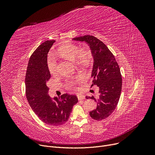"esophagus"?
Returning a JSON list of instances; mask_svg holds the SVG:
<instances>
[{"label": "esophagus", "mask_w": 155, "mask_h": 155, "mask_svg": "<svg viewBox=\"0 0 155 155\" xmlns=\"http://www.w3.org/2000/svg\"><path fill=\"white\" fill-rule=\"evenodd\" d=\"M77 97H78V101H82V100H84L85 99V97L84 95H77Z\"/></svg>", "instance_id": "esophagus-1"}]
</instances>
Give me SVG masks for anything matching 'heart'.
<instances>
[{
	"mask_svg": "<svg viewBox=\"0 0 155 155\" xmlns=\"http://www.w3.org/2000/svg\"><path fill=\"white\" fill-rule=\"evenodd\" d=\"M58 54L63 58L72 61H77L78 63H85L88 60L87 54L80 50V49L75 45H65L58 48ZM57 61L53 58L50 57L48 60V67L51 74L54 75L57 72ZM84 77L81 75H77L68 78L66 80L65 87L70 91L75 90L78 84L84 81Z\"/></svg>",
	"mask_w": 155,
	"mask_h": 155,
	"instance_id": "obj_1",
	"label": "heart"
}]
</instances>
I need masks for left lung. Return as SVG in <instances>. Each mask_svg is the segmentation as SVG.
I'll return each instance as SVG.
<instances>
[{
    "label": "left lung",
    "mask_w": 155,
    "mask_h": 155,
    "mask_svg": "<svg viewBox=\"0 0 155 155\" xmlns=\"http://www.w3.org/2000/svg\"><path fill=\"white\" fill-rule=\"evenodd\" d=\"M73 40L86 42L94 57L92 72V83L99 88V97H86L97 102L96 109L89 112L91 117L101 120L108 117L116 108L122 89V77L119 65L114 56L107 46L97 38L85 35L73 38Z\"/></svg>",
    "instance_id": "1"
}]
</instances>
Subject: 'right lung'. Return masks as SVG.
Instances as JSON below:
<instances>
[{"label":"right lung","instance_id":"obj_1","mask_svg":"<svg viewBox=\"0 0 155 155\" xmlns=\"http://www.w3.org/2000/svg\"><path fill=\"white\" fill-rule=\"evenodd\" d=\"M54 40L46 41L31 56L25 78L26 98L31 109L43 123L61 126L68 120L73 106L78 102L76 95L64 94L51 99L48 95V81L51 74L47 56Z\"/></svg>","mask_w":155,"mask_h":155}]
</instances>
